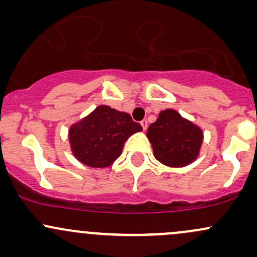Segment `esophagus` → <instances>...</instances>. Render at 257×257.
<instances>
[{
  "mask_svg": "<svg viewBox=\"0 0 257 257\" xmlns=\"http://www.w3.org/2000/svg\"><path fill=\"white\" fill-rule=\"evenodd\" d=\"M140 124H141V126H143L144 131H146V129H147V120L146 119H143L140 122Z\"/></svg>",
  "mask_w": 257,
  "mask_h": 257,
  "instance_id": "obj_1",
  "label": "esophagus"
}]
</instances>
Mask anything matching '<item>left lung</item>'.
<instances>
[{"label": "left lung", "mask_w": 257, "mask_h": 257, "mask_svg": "<svg viewBox=\"0 0 257 257\" xmlns=\"http://www.w3.org/2000/svg\"><path fill=\"white\" fill-rule=\"evenodd\" d=\"M147 138L153 155L168 167H185L192 163L199 153L203 133L175 110H164L149 126Z\"/></svg>", "instance_id": "1"}]
</instances>
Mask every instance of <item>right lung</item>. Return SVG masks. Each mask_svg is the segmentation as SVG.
Masks as SVG:
<instances>
[{"mask_svg":"<svg viewBox=\"0 0 257 257\" xmlns=\"http://www.w3.org/2000/svg\"><path fill=\"white\" fill-rule=\"evenodd\" d=\"M143 131L125 112L101 105L70 128L69 139L75 157L88 167H108L120 156L132 134Z\"/></svg>","mask_w":257,"mask_h":257,"instance_id":"obj_1","label":"right lung"}]
</instances>
